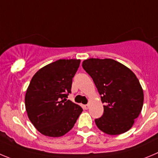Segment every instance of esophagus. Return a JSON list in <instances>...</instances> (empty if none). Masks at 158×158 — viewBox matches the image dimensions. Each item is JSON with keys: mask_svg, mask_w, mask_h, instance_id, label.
I'll list each match as a JSON object with an SVG mask.
<instances>
[{"mask_svg": "<svg viewBox=\"0 0 158 158\" xmlns=\"http://www.w3.org/2000/svg\"><path fill=\"white\" fill-rule=\"evenodd\" d=\"M83 107H84V108H85V109H86H86L89 108V104H86V105H84Z\"/></svg>", "mask_w": 158, "mask_h": 158, "instance_id": "1", "label": "esophagus"}]
</instances>
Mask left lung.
I'll return each mask as SVG.
<instances>
[{
	"label": "left lung",
	"instance_id": "left-lung-1",
	"mask_svg": "<svg viewBox=\"0 0 158 158\" xmlns=\"http://www.w3.org/2000/svg\"><path fill=\"white\" fill-rule=\"evenodd\" d=\"M82 68L94 80L104 105V114L95 119L98 129L119 135L131 129L143 104V91L133 72L113 59L89 58Z\"/></svg>",
	"mask_w": 158,
	"mask_h": 158
}]
</instances>
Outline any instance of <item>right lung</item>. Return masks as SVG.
<instances>
[{"label": "right lung", "instance_id": "right-lung-1", "mask_svg": "<svg viewBox=\"0 0 158 158\" xmlns=\"http://www.w3.org/2000/svg\"><path fill=\"white\" fill-rule=\"evenodd\" d=\"M77 59H60L40 69L31 79L25 97L26 112L40 133L59 137L73 128L82 108L67 100Z\"/></svg>", "mask_w": 158, "mask_h": 158}]
</instances>
